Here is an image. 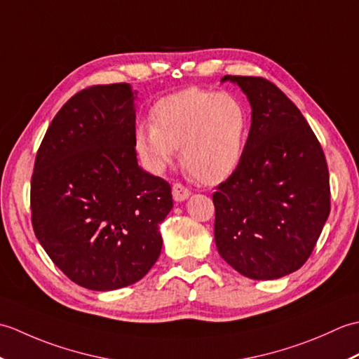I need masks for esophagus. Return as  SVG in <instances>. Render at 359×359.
Wrapping results in <instances>:
<instances>
[{
  "instance_id": "34e87169",
  "label": "esophagus",
  "mask_w": 359,
  "mask_h": 359,
  "mask_svg": "<svg viewBox=\"0 0 359 359\" xmlns=\"http://www.w3.org/2000/svg\"><path fill=\"white\" fill-rule=\"evenodd\" d=\"M191 196V191L188 188H185L182 184H174L172 185V197L175 202H184L188 197Z\"/></svg>"
}]
</instances>
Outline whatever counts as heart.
I'll list each match as a JSON object with an SVG mask.
<instances>
[{"label":"heart","instance_id":"b5f03b06","mask_svg":"<svg viewBox=\"0 0 359 359\" xmlns=\"http://www.w3.org/2000/svg\"><path fill=\"white\" fill-rule=\"evenodd\" d=\"M247 128L245 109L234 97L188 88L154 103L151 125L135 128L134 147L152 172H162L179 147L184 168L211 185L239 165Z\"/></svg>","mask_w":359,"mask_h":359}]
</instances>
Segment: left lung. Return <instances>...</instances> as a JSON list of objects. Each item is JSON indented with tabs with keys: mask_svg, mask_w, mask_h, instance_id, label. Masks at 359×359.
Returning a JSON list of instances; mask_svg holds the SVG:
<instances>
[{
	"mask_svg": "<svg viewBox=\"0 0 359 359\" xmlns=\"http://www.w3.org/2000/svg\"><path fill=\"white\" fill-rule=\"evenodd\" d=\"M247 95L251 126L241 162L212 194L219 255L243 276L299 270L330 212L321 144L294 103L269 80L225 75Z\"/></svg>",
	"mask_w": 359,
	"mask_h": 359,
	"instance_id": "8db88e82",
	"label": "left lung"
}]
</instances>
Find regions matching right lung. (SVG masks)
I'll return each mask as SVG.
<instances>
[{"label": "right lung", "instance_id": "add662e5", "mask_svg": "<svg viewBox=\"0 0 359 359\" xmlns=\"http://www.w3.org/2000/svg\"><path fill=\"white\" fill-rule=\"evenodd\" d=\"M128 83L80 90L36 152L30 210L36 239L67 278L95 292L135 284L162 251L171 187L143 171Z\"/></svg>", "mask_w": 359, "mask_h": 359}]
</instances>
